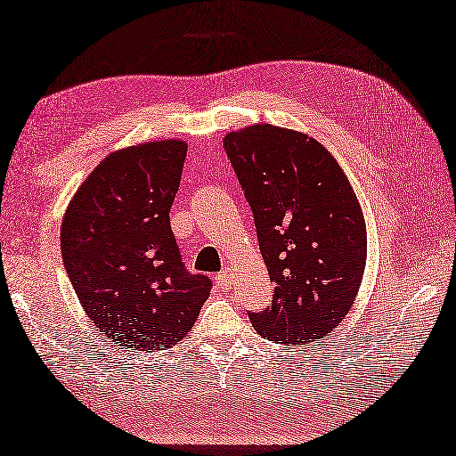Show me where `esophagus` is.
I'll return each mask as SVG.
<instances>
[{
	"label": "esophagus",
	"mask_w": 456,
	"mask_h": 456,
	"mask_svg": "<svg viewBox=\"0 0 456 456\" xmlns=\"http://www.w3.org/2000/svg\"><path fill=\"white\" fill-rule=\"evenodd\" d=\"M216 285L220 287V289H228V285H230V273H228V272H220V273L216 275Z\"/></svg>",
	"instance_id": "1"
}]
</instances>
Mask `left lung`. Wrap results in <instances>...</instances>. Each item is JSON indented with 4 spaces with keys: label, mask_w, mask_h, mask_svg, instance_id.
Segmentation results:
<instances>
[{
    "label": "left lung",
    "mask_w": 456,
    "mask_h": 456,
    "mask_svg": "<svg viewBox=\"0 0 456 456\" xmlns=\"http://www.w3.org/2000/svg\"><path fill=\"white\" fill-rule=\"evenodd\" d=\"M224 151L273 283L272 305L248 313L254 329L277 345L329 337L356 299L368 249L345 171L317 139L269 124L228 134Z\"/></svg>",
    "instance_id": "1"
}]
</instances>
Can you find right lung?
<instances>
[{"label":"right lung","instance_id":"obj_1","mask_svg":"<svg viewBox=\"0 0 456 456\" xmlns=\"http://www.w3.org/2000/svg\"><path fill=\"white\" fill-rule=\"evenodd\" d=\"M187 143L151 142L108 155L70 200L61 252L96 329L119 346L157 352L197 321L212 281L191 273L169 212Z\"/></svg>","mask_w":456,"mask_h":456}]
</instances>
